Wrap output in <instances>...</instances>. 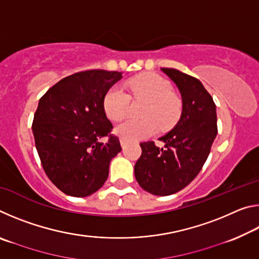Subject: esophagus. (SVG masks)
<instances>
[{
	"instance_id": "esophagus-1",
	"label": "esophagus",
	"mask_w": 259,
	"mask_h": 259,
	"mask_svg": "<svg viewBox=\"0 0 259 259\" xmlns=\"http://www.w3.org/2000/svg\"><path fill=\"white\" fill-rule=\"evenodd\" d=\"M120 143H121V146L122 147H125V145H126V142H125V140L124 139H120Z\"/></svg>"
}]
</instances>
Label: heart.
Masks as SVG:
<instances>
[{"label":"heart","mask_w":259,"mask_h":259,"mask_svg":"<svg viewBox=\"0 0 259 259\" xmlns=\"http://www.w3.org/2000/svg\"><path fill=\"white\" fill-rule=\"evenodd\" d=\"M134 98L148 102L142 113L143 120L128 119L115 126V134L126 142L152 137L157 129L166 131L174 128L182 115V102L172 94L169 81L156 74H143L126 83ZM130 96L120 85H113L104 96L103 106L109 120L119 121L126 115Z\"/></svg>","instance_id":"1"}]
</instances>
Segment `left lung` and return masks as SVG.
Segmentation results:
<instances>
[{"mask_svg": "<svg viewBox=\"0 0 259 259\" xmlns=\"http://www.w3.org/2000/svg\"><path fill=\"white\" fill-rule=\"evenodd\" d=\"M182 95L183 109L178 123L160 140L140 143L142 155L135 164L140 187L165 196L186 187L201 171L217 136L216 105L198 78L175 68H161Z\"/></svg>", "mask_w": 259, "mask_h": 259, "instance_id": "obj_1", "label": "left lung"}]
</instances>
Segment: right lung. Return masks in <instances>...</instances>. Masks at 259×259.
Listing matches in <instances>:
<instances>
[{
	"mask_svg": "<svg viewBox=\"0 0 259 259\" xmlns=\"http://www.w3.org/2000/svg\"><path fill=\"white\" fill-rule=\"evenodd\" d=\"M121 78L115 71L78 72L56 83L38 102L35 146L47 176L65 194L84 198L97 192L121 152L103 106L106 91ZM106 135V143L99 142Z\"/></svg>",
	"mask_w": 259,
	"mask_h": 259,
	"instance_id": "1",
	"label": "right lung"
}]
</instances>
